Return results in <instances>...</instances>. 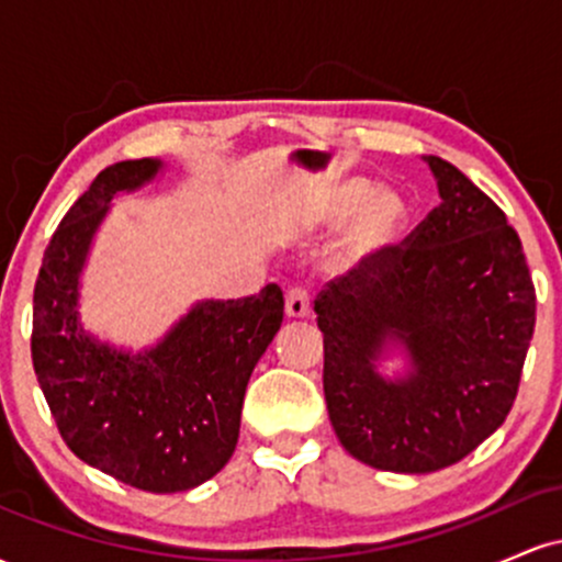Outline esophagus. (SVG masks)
Wrapping results in <instances>:
<instances>
[{
  "mask_svg": "<svg viewBox=\"0 0 562 562\" xmlns=\"http://www.w3.org/2000/svg\"><path fill=\"white\" fill-rule=\"evenodd\" d=\"M308 293L303 288H290L285 295V314L288 319H303L308 317Z\"/></svg>",
  "mask_w": 562,
  "mask_h": 562,
  "instance_id": "esophagus-1",
  "label": "esophagus"
}]
</instances>
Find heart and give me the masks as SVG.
Instances as JSON below:
<instances>
[{
	"mask_svg": "<svg viewBox=\"0 0 562 562\" xmlns=\"http://www.w3.org/2000/svg\"><path fill=\"white\" fill-rule=\"evenodd\" d=\"M412 200L402 190L380 187L370 177L333 179L308 200L306 227L330 232L346 223L333 245L327 269L338 280H367L389 267L412 227Z\"/></svg>",
	"mask_w": 562,
	"mask_h": 562,
	"instance_id": "1",
	"label": "heart"
}]
</instances>
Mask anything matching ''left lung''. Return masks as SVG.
Here are the masks:
<instances>
[{
    "label": "left lung",
    "instance_id": "8db88e82",
    "mask_svg": "<svg viewBox=\"0 0 562 562\" xmlns=\"http://www.w3.org/2000/svg\"><path fill=\"white\" fill-rule=\"evenodd\" d=\"M441 203L389 267L314 301L335 436L364 465L434 473L505 423L537 322L518 232L460 169L423 156ZM402 350L404 376L379 364Z\"/></svg>",
    "mask_w": 562,
    "mask_h": 562
}]
</instances>
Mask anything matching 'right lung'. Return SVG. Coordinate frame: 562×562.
<instances>
[{"mask_svg": "<svg viewBox=\"0 0 562 562\" xmlns=\"http://www.w3.org/2000/svg\"><path fill=\"white\" fill-rule=\"evenodd\" d=\"M164 160L97 173L44 250L34 288L31 359L63 441L79 460L142 492L173 494L229 462L250 372L282 325V290L198 301L142 351L83 330L81 274L113 200L137 192Z\"/></svg>", "mask_w": 562, "mask_h": 562, "instance_id": "1", "label": "right lung"}]
</instances>
